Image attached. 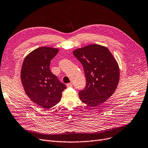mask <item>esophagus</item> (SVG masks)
<instances>
[{
    "label": "esophagus",
    "mask_w": 148,
    "mask_h": 148,
    "mask_svg": "<svg viewBox=\"0 0 148 148\" xmlns=\"http://www.w3.org/2000/svg\"><path fill=\"white\" fill-rule=\"evenodd\" d=\"M66 86H67V87H71L73 86V84L71 83H70L66 84Z\"/></svg>",
    "instance_id": "34e87169"
}]
</instances>
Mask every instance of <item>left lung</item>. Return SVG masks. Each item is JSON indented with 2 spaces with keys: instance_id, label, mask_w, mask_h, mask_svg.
<instances>
[{
  "instance_id": "8db88e82",
  "label": "left lung",
  "mask_w": 148,
  "mask_h": 148,
  "mask_svg": "<svg viewBox=\"0 0 148 148\" xmlns=\"http://www.w3.org/2000/svg\"><path fill=\"white\" fill-rule=\"evenodd\" d=\"M74 55L83 66L86 78L84 89L78 93L80 100L96 106L112 95L119 84L120 70L108 49L93 44L75 49Z\"/></svg>"
}]
</instances>
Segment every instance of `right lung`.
<instances>
[{"mask_svg":"<svg viewBox=\"0 0 148 148\" xmlns=\"http://www.w3.org/2000/svg\"><path fill=\"white\" fill-rule=\"evenodd\" d=\"M58 51L56 48L38 47L25 58L21 68V79L26 95L45 109L60 102L66 88L49 68L51 61Z\"/></svg>","mask_w":148,"mask_h":148,"instance_id":"right-lung-1","label":"right lung"}]
</instances>
